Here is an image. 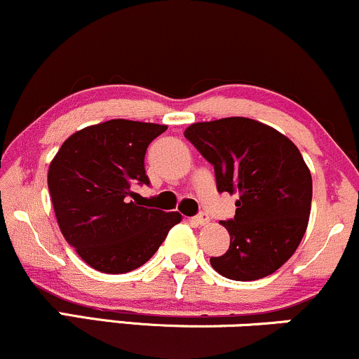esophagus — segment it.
<instances>
[{
  "label": "esophagus",
  "instance_id": "1",
  "mask_svg": "<svg viewBox=\"0 0 359 359\" xmlns=\"http://www.w3.org/2000/svg\"><path fill=\"white\" fill-rule=\"evenodd\" d=\"M193 222L196 223V225H206V223H210V217L206 213H200V215H196L195 218H193Z\"/></svg>",
  "mask_w": 359,
  "mask_h": 359
}]
</instances>
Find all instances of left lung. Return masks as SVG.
<instances>
[{"mask_svg":"<svg viewBox=\"0 0 359 359\" xmlns=\"http://www.w3.org/2000/svg\"><path fill=\"white\" fill-rule=\"evenodd\" d=\"M184 137L213 164L218 191L238 195L235 217L220 222L230 247L210 264L231 280L271 276L304 237L313 178L297 146L284 134L248 117L195 122Z\"/></svg>","mask_w":359,"mask_h":359,"instance_id":"1","label":"left lung"}]
</instances>
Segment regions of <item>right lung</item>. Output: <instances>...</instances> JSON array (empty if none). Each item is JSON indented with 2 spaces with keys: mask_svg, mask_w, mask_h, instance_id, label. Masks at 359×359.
I'll use <instances>...</instances> for the list:
<instances>
[{
  "mask_svg": "<svg viewBox=\"0 0 359 359\" xmlns=\"http://www.w3.org/2000/svg\"><path fill=\"white\" fill-rule=\"evenodd\" d=\"M168 126L112 119L88 126L63 142L48 168V189L63 238L104 273L146 264L176 223L178 212L134 201V184H149L144 154Z\"/></svg>",
  "mask_w": 359,
  "mask_h": 359,
  "instance_id": "obj_1",
  "label": "right lung"
}]
</instances>
